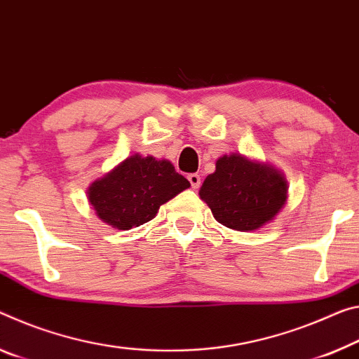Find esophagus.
Segmentation results:
<instances>
[{
	"label": "esophagus",
	"mask_w": 359,
	"mask_h": 359,
	"mask_svg": "<svg viewBox=\"0 0 359 359\" xmlns=\"http://www.w3.org/2000/svg\"><path fill=\"white\" fill-rule=\"evenodd\" d=\"M189 180H190V184H191V189H195V190H198L200 189V185H201V177L198 174H190L189 175Z\"/></svg>",
	"instance_id": "obj_1"
}]
</instances>
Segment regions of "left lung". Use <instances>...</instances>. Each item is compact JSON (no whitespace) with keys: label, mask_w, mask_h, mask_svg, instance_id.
<instances>
[{"label":"left lung","mask_w":359,"mask_h":359,"mask_svg":"<svg viewBox=\"0 0 359 359\" xmlns=\"http://www.w3.org/2000/svg\"><path fill=\"white\" fill-rule=\"evenodd\" d=\"M200 198L219 224L254 231L276 217L287 200V182L280 170L238 153L224 155L215 172L203 182Z\"/></svg>","instance_id":"8db88e82"}]
</instances>
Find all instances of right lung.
<instances>
[{"label": "right lung", "instance_id": "1", "mask_svg": "<svg viewBox=\"0 0 359 359\" xmlns=\"http://www.w3.org/2000/svg\"><path fill=\"white\" fill-rule=\"evenodd\" d=\"M189 187L190 182L168 159L133 155L94 180L88 198L105 224L130 230L151 220L161 204Z\"/></svg>", "mask_w": 359, "mask_h": 359}]
</instances>
